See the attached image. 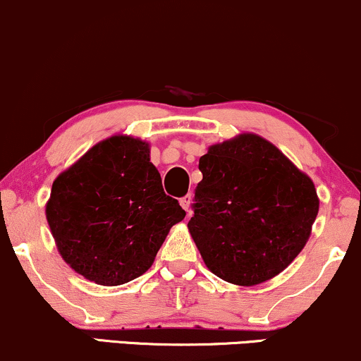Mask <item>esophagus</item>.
<instances>
[{
	"label": "esophagus",
	"instance_id": "obj_1",
	"mask_svg": "<svg viewBox=\"0 0 361 361\" xmlns=\"http://www.w3.org/2000/svg\"><path fill=\"white\" fill-rule=\"evenodd\" d=\"M190 201H192V195L190 194H188V195H184V197H180V206H182V209H185V212H188L189 214V207H190Z\"/></svg>",
	"mask_w": 361,
	"mask_h": 361
}]
</instances>
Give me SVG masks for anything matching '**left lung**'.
<instances>
[{
	"mask_svg": "<svg viewBox=\"0 0 361 361\" xmlns=\"http://www.w3.org/2000/svg\"><path fill=\"white\" fill-rule=\"evenodd\" d=\"M199 171L188 228L207 268L239 286L288 268L317 219L313 180L255 133L209 147Z\"/></svg>",
	"mask_w": 361,
	"mask_h": 361,
	"instance_id": "1",
	"label": "left lung"
}]
</instances>
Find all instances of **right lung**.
<instances>
[{
	"label": "right lung",
	"mask_w": 361,
	"mask_h": 361,
	"mask_svg": "<svg viewBox=\"0 0 361 361\" xmlns=\"http://www.w3.org/2000/svg\"><path fill=\"white\" fill-rule=\"evenodd\" d=\"M185 217L164 192L149 144L126 135L92 147L53 182L47 219L72 269L104 286L139 278Z\"/></svg>",
	"instance_id": "add662e5"
}]
</instances>
